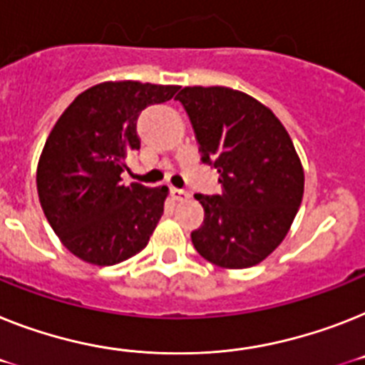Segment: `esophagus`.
Returning <instances> with one entry per match:
<instances>
[{
    "instance_id": "1",
    "label": "esophagus",
    "mask_w": 365,
    "mask_h": 365,
    "mask_svg": "<svg viewBox=\"0 0 365 365\" xmlns=\"http://www.w3.org/2000/svg\"><path fill=\"white\" fill-rule=\"evenodd\" d=\"M170 195H173L174 200H185V198H189V192L185 189L170 187Z\"/></svg>"
}]
</instances>
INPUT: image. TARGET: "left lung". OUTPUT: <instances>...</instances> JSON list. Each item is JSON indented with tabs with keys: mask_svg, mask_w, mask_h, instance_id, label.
I'll return each instance as SVG.
<instances>
[{
	"mask_svg": "<svg viewBox=\"0 0 365 365\" xmlns=\"http://www.w3.org/2000/svg\"><path fill=\"white\" fill-rule=\"evenodd\" d=\"M191 120L200 161L217 168L220 195H195L204 222L197 252L226 269L252 267L286 237L304 192V173L286 128L271 109L226 87L176 94Z\"/></svg>",
	"mask_w": 365,
	"mask_h": 365,
	"instance_id": "obj_1",
	"label": "left lung"
}]
</instances>
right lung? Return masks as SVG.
<instances>
[{
    "instance_id": "right-lung-1",
    "label": "right lung",
    "mask_w": 365,
    "mask_h": 365,
    "mask_svg": "<svg viewBox=\"0 0 365 365\" xmlns=\"http://www.w3.org/2000/svg\"><path fill=\"white\" fill-rule=\"evenodd\" d=\"M176 91L174 85L107 81L79 94L53 125L36 189L53 232L83 262L115 265L148 245L168 189L124 185L120 174L140 148V111Z\"/></svg>"
}]
</instances>
